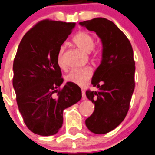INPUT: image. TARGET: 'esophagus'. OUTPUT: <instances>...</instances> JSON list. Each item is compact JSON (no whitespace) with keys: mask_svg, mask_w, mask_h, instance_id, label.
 <instances>
[{"mask_svg":"<svg viewBox=\"0 0 155 155\" xmlns=\"http://www.w3.org/2000/svg\"><path fill=\"white\" fill-rule=\"evenodd\" d=\"M82 100H85L86 99V94H85V92L84 91H82Z\"/></svg>","mask_w":155,"mask_h":155,"instance_id":"esophagus-1","label":"esophagus"}]
</instances>
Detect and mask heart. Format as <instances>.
I'll return each mask as SVG.
<instances>
[{"instance_id": "obj_1", "label": "heart", "mask_w": 155, "mask_h": 155, "mask_svg": "<svg viewBox=\"0 0 155 155\" xmlns=\"http://www.w3.org/2000/svg\"><path fill=\"white\" fill-rule=\"evenodd\" d=\"M73 42L77 47H78L81 51L90 53L94 47V38L91 34L87 31H81L77 34L73 38ZM64 47L61 46L59 48L57 56V61L58 66L60 68L64 67ZM94 57H98L100 51L97 50L94 51ZM92 76V70L91 68H80V69H74L71 71L68 74L65 76V81L69 83L74 84L80 87H83L87 84L88 81Z\"/></svg>"}]
</instances>
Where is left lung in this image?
<instances>
[{
    "label": "left lung",
    "instance_id": "obj_1",
    "mask_svg": "<svg viewBox=\"0 0 155 155\" xmlns=\"http://www.w3.org/2000/svg\"><path fill=\"white\" fill-rule=\"evenodd\" d=\"M79 25L94 31L102 43L101 61L91 80L98 91H86L94 110L85 124L94 134H106L116 128L128 111L134 90L133 49L125 35L106 18H94Z\"/></svg>",
    "mask_w": 155,
    "mask_h": 155
}]
</instances>
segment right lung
Returning <instances> with one entry per match:
<instances>
[{
  "mask_svg": "<svg viewBox=\"0 0 155 155\" xmlns=\"http://www.w3.org/2000/svg\"><path fill=\"white\" fill-rule=\"evenodd\" d=\"M75 23L44 20L23 37L14 60L13 87L18 109L30 130L42 136L54 135L63 124L64 109L81 99L76 84L63 83L57 61L59 48Z\"/></svg>",
  "mask_w": 155,
  "mask_h": 155,
  "instance_id": "right-lung-1",
  "label": "right lung"
}]
</instances>
